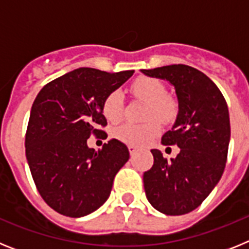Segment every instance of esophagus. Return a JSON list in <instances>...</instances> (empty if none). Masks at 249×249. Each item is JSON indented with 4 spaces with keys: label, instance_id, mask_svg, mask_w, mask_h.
I'll use <instances>...</instances> for the list:
<instances>
[{
    "label": "esophagus",
    "instance_id": "esophagus-1",
    "mask_svg": "<svg viewBox=\"0 0 249 249\" xmlns=\"http://www.w3.org/2000/svg\"><path fill=\"white\" fill-rule=\"evenodd\" d=\"M128 151H129V153H131V155H133V153H135V152L137 151V147L129 144V146H128Z\"/></svg>",
    "mask_w": 249,
    "mask_h": 249
}]
</instances>
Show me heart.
Listing matches in <instances>:
<instances>
[{
  "label": "heart",
  "mask_w": 249,
  "mask_h": 249,
  "mask_svg": "<svg viewBox=\"0 0 249 249\" xmlns=\"http://www.w3.org/2000/svg\"><path fill=\"white\" fill-rule=\"evenodd\" d=\"M131 92L136 97L147 102L143 124L124 123L114 129V137L132 146H141L160 133V123L172 122L178 113L176 100L166 93L163 83L157 78L141 76L131 85ZM123 96L120 91H113L103 100L102 113L111 123H117L122 117Z\"/></svg>",
  "instance_id": "1"
}]
</instances>
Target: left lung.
Wrapping results in <instances>:
<instances>
[{"instance_id": "1", "label": "left lung", "mask_w": 249, "mask_h": 249, "mask_svg": "<svg viewBox=\"0 0 249 249\" xmlns=\"http://www.w3.org/2000/svg\"><path fill=\"white\" fill-rule=\"evenodd\" d=\"M142 72L175 87L177 120L162 136V144L181 148L171 162L160 151L151 149L155 162L143 175L147 199L160 213L186 214L201 206L223 175L231 138L227 102L214 82L191 66Z\"/></svg>"}]
</instances>
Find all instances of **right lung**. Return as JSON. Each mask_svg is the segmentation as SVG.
<instances>
[{"label":"right lung","mask_w":249,"mask_h":249,"mask_svg":"<svg viewBox=\"0 0 249 249\" xmlns=\"http://www.w3.org/2000/svg\"><path fill=\"white\" fill-rule=\"evenodd\" d=\"M133 74L82 67L51 81L37 94L26 131V158L37 191L56 212L78 218L100 208L114 176L129 158L126 144L108 141L98 151L91 136L107 138L102 103Z\"/></svg>","instance_id":"add662e5"}]
</instances>
